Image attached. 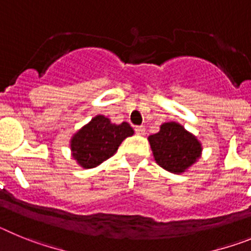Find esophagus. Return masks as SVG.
Instances as JSON below:
<instances>
[{"label": "esophagus", "mask_w": 251, "mask_h": 251, "mask_svg": "<svg viewBox=\"0 0 251 251\" xmlns=\"http://www.w3.org/2000/svg\"><path fill=\"white\" fill-rule=\"evenodd\" d=\"M136 133L137 134H139V136H145L146 134V128L145 126H138V127H136Z\"/></svg>", "instance_id": "esophagus-1"}]
</instances>
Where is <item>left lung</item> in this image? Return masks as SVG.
I'll return each mask as SVG.
<instances>
[{"label": "left lung", "mask_w": 251, "mask_h": 251, "mask_svg": "<svg viewBox=\"0 0 251 251\" xmlns=\"http://www.w3.org/2000/svg\"><path fill=\"white\" fill-rule=\"evenodd\" d=\"M156 162L172 174H182L201 156V143L178 123L161 126L156 134L148 137Z\"/></svg>", "instance_id": "8db88e82"}]
</instances>
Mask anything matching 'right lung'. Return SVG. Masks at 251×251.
I'll return each mask as SVG.
<instances>
[{
	"instance_id": "obj_1",
	"label": "right lung",
	"mask_w": 251,
	"mask_h": 251,
	"mask_svg": "<svg viewBox=\"0 0 251 251\" xmlns=\"http://www.w3.org/2000/svg\"><path fill=\"white\" fill-rule=\"evenodd\" d=\"M129 124H112L104 115H97L72 138L73 157L84 168H93L112 157L127 137L133 136Z\"/></svg>"
}]
</instances>
